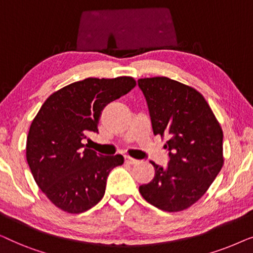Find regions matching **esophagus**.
<instances>
[{"mask_svg": "<svg viewBox=\"0 0 253 253\" xmlns=\"http://www.w3.org/2000/svg\"><path fill=\"white\" fill-rule=\"evenodd\" d=\"M126 164H129V165H137L139 161L136 160V159H133V158L126 157Z\"/></svg>", "mask_w": 253, "mask_h": 253, "instance_id": "esophagus-1", "label": "esophagus"}]
</instances>
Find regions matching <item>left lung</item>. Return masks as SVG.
I'll return each instance as SVG.
<instances>
[{
	"instance_id": "obj_1",
	"label": "left lung",
	"mask_w": 253,
	"mask_h": 253,
	"mask_svg": "<svg viewBox=\"0 0 253 253\" xmlns=\"http://www.w3.org/2000/svg\"><path fill=\"white\" fill-rule=\"evenodd\" d=\"M154 134L166 137L169 162L139 186L143 198L166 212L198 202L223 166V132L209 103L191 86L167 77L141 78Z\"/></svg>"
}]
</instances>
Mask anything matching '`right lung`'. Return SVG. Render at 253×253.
Segmentation results:
<instances>
[{
  "instance_id": "add662e5",
  "label": "right lung",
  "mask_w": 253,
  "mask_h": 253,
  "mask_svg": "<svg viewBox=\"0 0 253 253\" xmlns=\"http://www.w3.org/2000/svg\"><path fill=\"white\" fill-rule=\"evenodd\" d=\"M134 86L126 76L86 78L54 92L41 106L30 126L26 160L38 186L58 209L79 214L102 199L110 170L124 158L96 154L82 141L98 132L103 108Z\"/></svg>"
}]
</instances>
